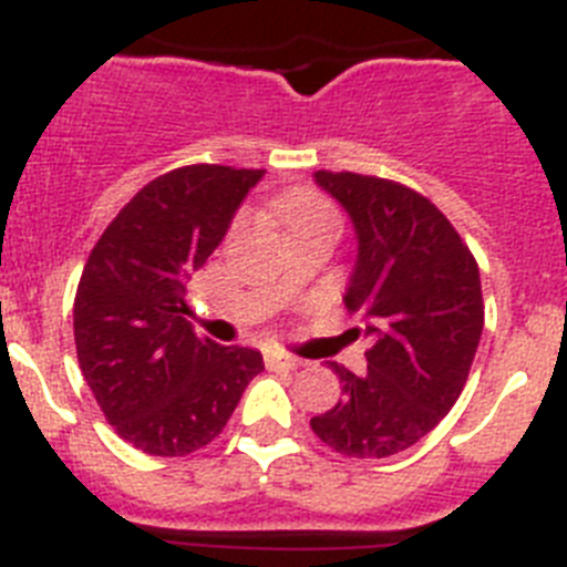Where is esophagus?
I'll return each instance as SVG.
<instances>
[{
	"mask_svg": "<svg viewBox=\"0 0 567 567\" xmlns=\"http://www.w3.org/2000/svg\"><path fill=\"white\" fill-rule=\"evenodd\" d=\"M267 365L269 369H284V372H295L303 365V360L295 358V354H284V352H272L267 354Z\"/></svg>",
	"mask_w": 567,
	"mask_h": 567,
	"instance_id": "esophagus-1",
	"label": "esophagus"
}]
</instances>
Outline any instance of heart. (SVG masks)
I'll list each match as a JSON object with an SVG mask.
<instances>
[{"mask_svg":"<svg viewBox=\"0 0 567 567\" xmlns=\"http://www.w3.org/2000/svg\"><path fill=\"white\" fill-rule=\"evenodd\" d=\"M280 218L287 224L289 233L300 227H309V224H318V221H334L332 209L327 204L320 202L318 195L312 193H295L289 198H284L278 207Z\"/></svg>","mask_w":567,"mask_h":567,"instance_id":"heart-1","label":"heart"}]
</instances>
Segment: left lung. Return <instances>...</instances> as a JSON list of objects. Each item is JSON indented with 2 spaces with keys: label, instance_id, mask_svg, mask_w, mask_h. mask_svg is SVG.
<instances>
[{
  "label": "left lung",
  "instance_id": "obj_1",
  "mask_svg": "<svg viewBox=\"0 0 567 567\" xmlns=\"http://www.w3.org/2000/svg\"><path fill=\"white\" fill-rule=\"evenodd\" d=\"M315 184L354 227L343 303L372 349L363 374L329 365L343 398L309 425L346 457H392L452 412L468 380L485 315L477 260L452 221L403 184L327 169Z\"/></svg>",
  "mask_w": 567,
  "mask_h": 567
}]
</instances>
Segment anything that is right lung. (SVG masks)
I'll return each instance as SVG.
<instances>
[{
    "label": "right lung",
    "mask_w": 567,
    "mask_h": 567,
    "mask_svg": "<svg viewBox=\"0 0 567 567\" xmlns=\"http://www.w3.org/2000/svg\"><path fill=\"white\" fill-rule=\"evenodd\" d=\"M264 169L178 167L142 187L84 264L73 303L76 354L118 437L153 457L213 443L264 358L198 338L187 284L221 244Z\"/></svg>",
    "instance_id": "right-lung-1"
}]
</instances>
